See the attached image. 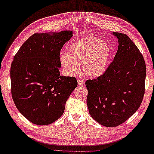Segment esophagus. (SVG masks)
Segmentation results:
<instances>
[{
	"mask_svg": "<svg viewBox=\"0 0 154 154\" xmlns=\"http://www.w3.org/2000/svg\"><path fill=\"white\" fill-rule=\"evenodd\" d=\"M85 84V81L83 79H79L78 80V85H83Z\"/></svg>",
	"mask_w": 154,
	"mask_h": 154,
	"instance_id": "esophagus-1",
	"label": "esophagus"
}]
</instances>
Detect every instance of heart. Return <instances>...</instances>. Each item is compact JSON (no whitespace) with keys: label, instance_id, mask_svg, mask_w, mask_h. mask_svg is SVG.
<instances>
[{"label":"heart","instance_id":"obj_1","mask_svg":"<svg viewBox=\"0 0 154 154\" xmlns=\"http://www.w3.org/2000/svg\"><path fill=\"white\" fill-rule=\"evenodd\" d=\"M112 55V48L108 43L95 37H86L72 44L69 54L60 55V63L69 72H77L82 63L86 76L95 78L102 75L107 69Z\"/></svg>","mask_w":154,"mask_h":154}]
</instances>
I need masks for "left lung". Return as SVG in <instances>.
<instances>
[{
  "mask_svg": "<svg viewBox=\"0 0 154 154\" xmlns=\"http://www.w3.org/2000/svg\"><path fill=\"white\" fill-rule=\"evenodd\" d=\"M112 34L119 40L114 60L104 74L85 82L89 114L108 127L123 123L138 110L146 76L143 57L133 42L125 33Z\"/></svg>",
  "mask_w": 154,
  "mask_h": 154,
  "instance_id": "1",
  "label": "left lung"
}]
</instances>
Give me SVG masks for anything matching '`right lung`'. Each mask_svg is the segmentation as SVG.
<instances>
[{
	"label": "right lung",
	"mask_w": 154,
	"mask_h": 154,
	"mask_svg": "<svg viewBox=\"0 0 154 154\" xmlns=\"http://www.w3.org/2000/svg\"><path fill=\"white\" fill-rule=\"evenodd\" d=\"M72 31L34 33L14 57L11 67V94L17 110L38 125L55 122L77 86L74 77L60 75V52Z\"/></svg>",
	"instance_id": "obj_1"
}]
</instances>
